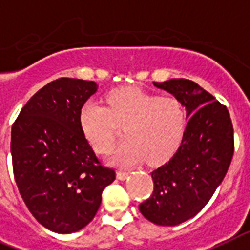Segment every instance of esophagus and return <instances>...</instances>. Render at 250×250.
Returning a JSON list of instances; mask_svg holds the SVG:
<instances>
[{"mask_svg": "<svg viewBox=\"0 0 250 250\" xmlns=\"http://www.w3.org/2000/svg\"><path fill=\"white\" fill-rule=\"evenodd\" d=\"M128 174H129V172L122 171V169H119V171L117 172V178H118V180H125V178L128 177Z\"/></svg>", "mask_w": 250, "mask_h": 250, "instance_id": "esophagus-1", "label": "esophagus"}]
</instances>
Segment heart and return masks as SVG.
<instances>
[{
	"label": "heart",
	"instance_id": "b5f03b06",
	"mask_svg": "<svg viewBox=\"0 0 250 250\" xmlns=\"http://www.w3.org/2000/svg\"><path fill=\"white\" fill-rule=\"evenodd\" d=\"M105 101L107 107L87 101L79 110L81 129L96 151H111L119 129L125 127L127 140L113 157L119 166L131 167L145 159L159 164L176 153L188 122L186 107L180 99L129 86L111 90Z\"/></svg>",
	"mask_w": 250,
	"mask_h": 250
}]
</instances>
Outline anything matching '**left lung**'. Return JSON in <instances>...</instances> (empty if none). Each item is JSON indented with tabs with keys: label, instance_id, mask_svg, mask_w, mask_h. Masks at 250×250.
<instances>
[{
	"label": "left lung",
	"instance_id": "1",
	"mask_svg": "<svg viewBox=\"0 0 250 250\" xmlns=\"http://www.w3.org/2000/svg\"><path fill=\"white\" fill-rule=\"evenodd\" d=\"M153 83L180 99L191 117L176 154L150 173L153 194L139 208L153 224L176 226L196 216L226 176L235 150L234 127L227 107L195 82Z\"/></svg>",
	"mask_w": 250,
	"mask_h": 250
}]
</instances>
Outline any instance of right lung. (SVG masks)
Listing matches in <instances>:
<instances>
[{"label": "right lung", "instance_id": "right-lung-1", "mask_svg": "<svg viewBox=\"0 0 250 250\" xmlns=\"http://www.w3.org/2000/svg\"><path fill=\"white\" fill-rule=\"evenodd\" d=\"M96 82L52 81L30 97L11 128L15 182L34 218L58 234L90 224L115 171L101 163L79 125Z\"/></svg>", "mask_w": 250, "mask_h": 250}]
</instances>
